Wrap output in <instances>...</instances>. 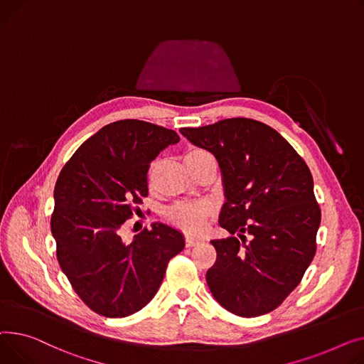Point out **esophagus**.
Here are the masks:
<instances>
[{"label":"esophagus","mask_w":364,"mask_h":364,"mask_svg":"<svg viewBox=\"0 0 364 364\" xmlns=\"http://www.w3.org/2000/svg\"><path fill=\"white\" fill-rule=\"evenodd\" d=\"M198 242H200V240H197V238L185 237V245H186V247H194V245H197Z\"/></svg>","instance_id":"1"}]
</instances>
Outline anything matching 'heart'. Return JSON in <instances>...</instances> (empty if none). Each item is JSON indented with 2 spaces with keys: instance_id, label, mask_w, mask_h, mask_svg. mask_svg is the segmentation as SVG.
<instances>
[{
  "instance_id": "obj_1",
  "label": "heart",
  "mask_w": 364,
  "mask_h": 364,
  "mask_svg": "<svg viewBox=\"0 0 364 364\" xmlns=\"http://www.w3.org/2000/svg\"><path fill=\"white\" fill-rule=\"evenodd\" d=\"M208 154L204 149H189L185 154V161L191 159H197L200 156ZM153 173V168L149 175ZM213 205L208 201H189V203H178L173 207H170L166 213L167 220L173 226L182 229L188 233H198L203 230L205 220L208 216H211Z\"/></svg>"
}]
</instances>
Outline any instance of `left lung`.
<instances>
[{
  "instance_id": "left-lung-1",
  "label": "left lung",
  "mask_w": 364,
  "mask_h": 364,
  "mask_svg": "<svg viewBox=\"0 0 364 364\" xmlns=\"http://www.w3.org/2000/svg\"><path fill=\"white\" fill-rule=\"evenodd\" d=\"M181 134L215 156L222 173L219 223L230 237L211 241L218 259L205 279L213 296L242 317L274 310L316 252L320 208L310 168L284 136L252 119L182 127ZM235 232L253 240L241 245Z\"/></svg>"
}]
</instances>
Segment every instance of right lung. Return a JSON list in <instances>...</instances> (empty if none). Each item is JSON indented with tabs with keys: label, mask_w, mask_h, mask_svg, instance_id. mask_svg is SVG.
Here are the masks:
<instances>
[{
	"label": "right lung",
	"mask_w": 364,
	"mask_h": 364,
	"mask_svg": "<svg viewBox=\"0 0 364 364\" xmlns=\"http://www.w3.org/2000/svg\"><path fill=\"white\" fill-rule=\"evenodd\" d=\"M179 139L153 123L119 120L85 141L58 175L51 216L57 259L82 301L101 316L126 317L145 307L168 260L185 247L181 230L159 222L132 242L120 235L148 196L149 164Z\"/></svg>",
	"instance_id": "right-lung-1"
}]
</instances>
